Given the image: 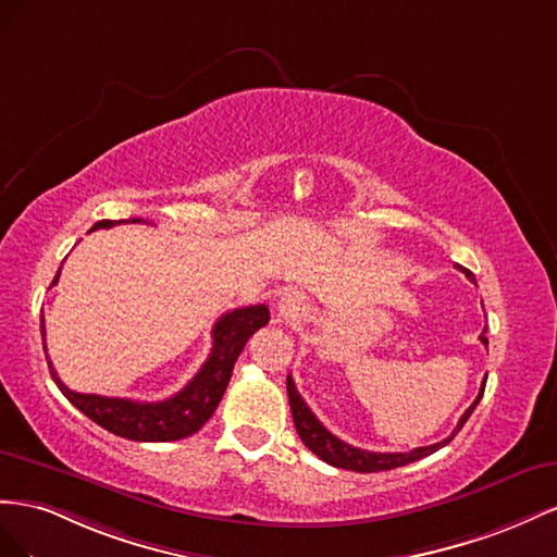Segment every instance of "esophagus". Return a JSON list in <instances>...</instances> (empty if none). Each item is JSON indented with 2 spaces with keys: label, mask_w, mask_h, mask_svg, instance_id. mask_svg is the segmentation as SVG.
<instances>
[{
  "label": "esophagus",
  "mask_w": 557,
  "mask_h": 557,
  "mask_svg": "<svg viewBox=\"0 0 557 557\" xmlns=\"http://www.w3.org/2000/svg\"><path fill=\"white\" fill-rule=\"evenodd\" d=\"M300 310H304V308H300V298L296 294H287V296H282V300H280L277 317L282 322H292L300 314Z\"/></svg>",
  "instance_id": "34e87169"
}]
</instances>
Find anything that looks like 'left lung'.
Masks as SVG:
<instances>
[{
	"label": "left lung",
	"mask_w": 557,
	"mask_h": 557,
	"mask_svg": "<svg viewBox=\"0 0 557 557\" xmlns=\"http://www.w3.org/2000/svg\"><path fill=\"white\" fill-rule=\"evenodd\" d=\"M462 273L473 282V275L471 270L457 265ZM481 343L487 347V338H485V329L481 333ZM485 392V380H483V387L479 392V396H475V401L465 410V416L459 418L457 426L453 429V434L448 438H443L438 443H434V446H424V448H416L410 453H371V450H361V448H355L349 446V443L341 441L338 436H333L329 429L314 418V412L308 408V404L304 401V396L298 394L296 385L292 375H287V394H289V406H292V418H294V424H296V432L300 436V441L306 443L308 450H312L317 457L324 459L326 465L331 467H338V469H349V471H359V473H373V471H389V469H396V467H404V465H410V462H418V459L426 457L436 453L438 448L448 446V443L457 436L459 429L465 426V422L471 418V412L475 410V406H479L481 396Z\"/></svg>",
	"instance_id": "8db88e82"
}]
</instances>
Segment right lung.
I'll use <instances>...</instances> for the list:
<instances>
[{
  "mask_svg": "<svg viewBox=\"0 0 557 557\" xmlns=\"http://www.w3.org/2000/svg\"><path fill=\"white\" fill-rule=\"evenodd\" d=\"M116 224H145V219H131V221H98L95 228H111ZM60 277V270L55 273L53 284ZM270 320V312L265 306H247L237 308L219 317V322L212 329V352L202 369L194 375L190 383L165 401L145 404L133 399H119V396H100V394H82L70 389L58 377L51 359L49 371L55 380L58 389L67 396L70 404L84 412L86 418L98 422L107 432L116 434L121 438L131 441H180L190 434L212 418L221 396H224L228 380L233 375V367L237 357H240L247 341L265 326ZM46 336L44 329V314H41V338Z\"/></svg>",
  "mask_w": 557,
  "mask_h": 557,
  "instance_id": "1",
  "label": "right lung"
}]
</instances>
